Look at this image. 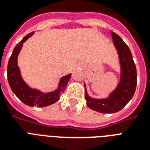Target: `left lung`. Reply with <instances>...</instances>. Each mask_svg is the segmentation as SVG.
<instances>
[{
    "instance_id": "obj_1",
    "label": "left lung",
    "mask_w": 150,
    "mask_h": 150,
    "mask_svg": "<svg viewBox=\"0 0 150 150\" xmlns=\"http://www.w3.org/2000/svg\"><path fill=\"white\" fill-rule=\"evenodd\" d=\"M113 41L118 51L121 66V82L118 86L104 100H95L88 96L86 88L85 98L87 106L90 109L104 114H112L121 110L132 98L137 85V71L130 49L122 39L114 32H111Z\"/></svg>"
}]
</instances>
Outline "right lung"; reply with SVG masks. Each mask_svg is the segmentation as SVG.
<instances>
[{"label":"right lung","mask_w":150,"mask_h":150,"mask_svg":"<svg viewBox=\"0 0 150 150\" xmlns=\"http://www.w3.org/2000/svg\"><path fill=\"white\" fill-rule=\"evenodd\" d=\"M33 32H32L26 35L18 43L13 50L8 64V80L13 93L25 104L30 107L36 106L38 107H43L53 104L59 100L61 93L64 91L67 87L71 78V74L61 78L58 89L48 93H43L38 90L31 89L25 83L20 75L19 68L17 64V58L23 43L27 39L33 36Z\"/></svg>","instance_id":"obj_1"}]
</instances>
